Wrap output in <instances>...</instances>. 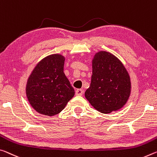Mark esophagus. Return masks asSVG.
<instances>
[{"label": "esophagus", "instance_id": "obj_1", "mask_svg": "<svg viewBox=\"0 0 157 157\" xmlns=\"http://www.w3.org/2000/svg\"><path fill=\"white\" fill-rule=\"evenodd\" d=\"M84 93V91L82 90V89H77L76 91H75V94L77 96H82Z\"/></svg>", "mask_w": 157, "mask_h": 157}]
</instances>
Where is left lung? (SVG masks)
I'll return each instance as SVG.
<instances>
[{
	"label": "left lung",
	"mask_w": 157,
	"mask_h": 157,
	"mask_svg": "<svg viewBox=\"0 0 157 157\" xmlns=\"http://www.w3.org/2000/svg\"><path fill=\"white\" fill-rule=\"evenodd\" d=\"M130 93V78L121 62L109 52L96 53L90 86L85 91L91 105L102 113H110L125 105Z\"/></svg>",
	"instance_id": "obj_1"
}]
</instances>
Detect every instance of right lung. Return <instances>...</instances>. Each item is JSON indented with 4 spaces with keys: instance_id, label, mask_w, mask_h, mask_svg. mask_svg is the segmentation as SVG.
Instances as JSON below:
<instances>
[{
    "instance_id": "right-lung-1",
    "label": "right lung",
    "mask_w": 157,
    "mask_h": 157,
    "mask_svg": "<svg viewBox=\"0 0 157 157\" xmlns=\"http://www.w3.org/2000/svg\"><path fill=\"white\" fill-rule=\"evenodd\" d=\"M65 58L52 54L35 67L26 84V96L38 113L54 116L63 110L75 90L63 73Z\"/></svg>"
}]
</instances>
